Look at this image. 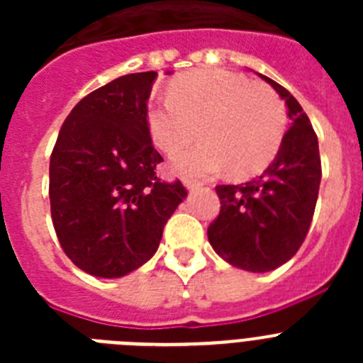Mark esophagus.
Wrapping results in <instances>:
<instances>
[{
    "label": "esophagus",
    "mask_w": 363,
    "mask_h": 363,
    "mask_svg": "<svg viewBox=\"0 0 363 363\" xmlns=\"http://www.w3.org/2000/svg\"><path fill=\"white\" fill-rule=\"evenodd\" d=\"M185 187H187L189 191H198V189L201 187V184H198V182H192V179H185Z\"/></svg>",
    "instance_id": "34e87169"
}]
</instances>
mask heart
<instances>
[{
    "mask_svg": "<svg viewBox=\"0 0 363 363\" xmlns=\"http://www.w3.org/2000/svg\"><path fill=\"white\" fill-rule=\"evenodd\" d=\"M147 127L154 145L167 154L191 143L200 130L201 143L174 156L182 174L209 178L229 169L245 178L277 156L285 108L264 83L229 70L200 69L172 79L171 94L147 107Z\"/></svg>",
    "mask_w": 363,
    "mask_h": 363,
    "instance_id": "obj_1",
    "label": "heart"
}]
</instances>
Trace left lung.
I'll list each match as a JSON object with an SVG mask.
<instances>
[{
    "label": "left lung",
    "mask_w": 363,
    "mask_h": 363,
    "mask_svg": "<svg viewBox=\"0 0 363 363\" xmlns=\"http://www.w3.org/2000/svg\"><path fill=\"white\" fill-rule=\"evenodd\" d=\"M285 99L291 129L262 176L218 185L221 209L207 229L218 256L234 267L267 272L293 258L303 243L318 200L322 163L318 138L293 94L259 74Z\"/></svg>",
    "instance_id": "8db88e82"
}]
</instances>
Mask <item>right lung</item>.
Segmentation results:
<instances>
[{
    "label": "right lung",
    "instance_id": "right-lung-1",
    "mask_svg": "<svg viewBox=\"0 0 363 363\" xmlns=\"http://www.w3.org/2000/svg\"><path fill=\"white\" fill-rule=\"evenodd\" d=\"M158 74L112 79L70 111L50 156V214L60 245L82 271L120 278L154 256L187 191L156 174L162 154L147 127Z\"/></svg>",
    "mask_w": 363,
    "mask_h": 363
}]
</instances>
